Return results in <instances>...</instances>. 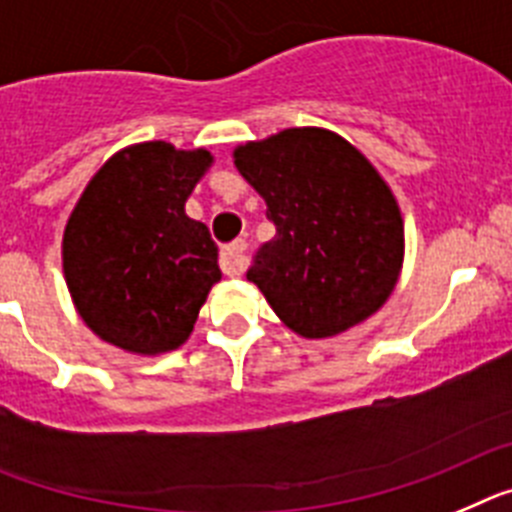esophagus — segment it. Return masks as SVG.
Wrapping results in <instances>:
<instances>
[{"instance_id":"34e87169","label":"esophagus","mask_w":512,"mask_h":512,"mask_svg":"<svg viewBox=\"0 0 512 512\" xmlns=\"http://www.w3.org/2000/svg\"><path fill=\"white\" fill-rule=\"evenodd\" d=\"M247 242L237 239V242L226 244L224 250H221V270L226 275H242L244 265H247Z\"/></svg>"}]
</instances>
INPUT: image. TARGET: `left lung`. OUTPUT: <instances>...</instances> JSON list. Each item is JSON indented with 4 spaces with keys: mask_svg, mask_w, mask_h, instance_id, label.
<instances>
[{
    "mask_svg": "<svg viewBox=\"0 0 512 512\" xmlns=\"http://www.w3.org/2000/svg\"><path fill=\"white\" fill-rule=\"evenodd\" d=\"M262 195L275 237L247 281L288 330L324 340L373 317L404 262V221L389 182L340 133L283 128L231 151Z\"/></svg>",
    "mask_w": 512,
    "mask_h": 512,
    "instance_id": "8db88e82",
    "label": "left lung"
}]
</instances>
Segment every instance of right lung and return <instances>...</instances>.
<instances>
[{"instance_id": "right-lung-1", "label": "right lung", "mask_w": 512, "mask_h": 512, "mask_svg": "<svg viewBox=\"0 0 512 512\" xmlns=\"http://www.w3.org/2000/svg\"><path fill=\"white\" fill-rule=\"evenodd\" d=\"M208 149L141 141L115 151L71 208L61 260L71 304L100 340L162 355L188 340L221 281L208 226L185 213Z\"/></svg>"}]
</instances>
